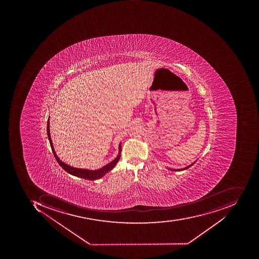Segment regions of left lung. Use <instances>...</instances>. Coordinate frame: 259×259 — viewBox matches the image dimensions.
<instances>
[{
  "label": "left lung",
  "instance_id": "8db88e82",
  "mask_svg": "<svg viewBox=\"0 0 259 259\" xmlns=\"http://www.w3.org/2000/svg\"><path fill=\"white\" fill-rule=\"evenodd\" d=\"M195 162H196V161H195V162H193V163L191 164V165H189V166H186V167H185V168H183V169H169V170H172V171L185 170V169H188V168H190V167H191V166H193V165H194V164H195Z\"/></svg>",
  "mask_w": 259,
  "mask_h": 259
}]
</instances>
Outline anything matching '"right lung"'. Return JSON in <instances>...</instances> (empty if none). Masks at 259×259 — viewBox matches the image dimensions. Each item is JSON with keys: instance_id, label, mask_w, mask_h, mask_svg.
Wrapping results in <instances>:
<instances>
[{"instance_id": "right-lung-1", "label": "right lung", "mask_w": 259, "mask_h": 259, "mask_svg": "<svg viewBox=\"0 0 259 259\" xmlns=\"http://www.w3.org/2000/svg\"><path fill=\"white\" fill-rule=\"evenodd\" d=\"M48 136L49 139L50 144H51V149H52L53 153H54V157L56 159L57 162H58L60 166L64 169V170L68 172L70 175H73V176L78 177V178H83V179L90 180V181H95V180L100 179L102 177L108 172L109 171L111 170L114 166H116V164L118 162L119 159L120 157V150H121V145H119V153L117 155V157L113 159L112 162L110 163L107 164L106 166L100 168V169H97V170H90V169H78V168L72 167V166H69L68 164H65L62 161L60 160L59 158L56 155V152L54 151V146H53L52 141L51 139V134H50V120L48 118Z\"/></svg>"}]
</instances>
